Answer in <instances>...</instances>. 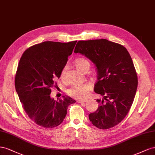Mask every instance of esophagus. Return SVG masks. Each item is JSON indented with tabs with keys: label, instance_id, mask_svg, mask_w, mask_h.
<instances>
[{
	"label": "esophagus",
	"instance_id": "obj_1",
	"mask_svg": "<svg viewBox=\"0 0 155 155\" xmlns=\"http://www.w3.org/2000/svg\"><path fill=\"white\" fill-rule=\"evenodd\" d=\"M86 100H78L77 102L79 103H84L86 102Z\"/></svg>",
	"mask_w": 155,
	"mask_h": 155
}]
</instances>
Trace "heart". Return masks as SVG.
Wrapping results in <instances>:
<instances>
[{
    "label": "heart",
    "instance_id": "1",
    "mask_svg": "<svg viewBox=\"0 0 155 155\" xmlns=\"http://www.w3.org/2000/svg\"><path fill=\"white\" fill-rule=\"evenodd\" d=\"M74 64L77 68L82 72H85L89 69L90 67V61L85 58H78L74 61ZM66 71V67L63 68L61 71L60 77L63 78ZM91 89V85L90 83H82L74 84L69 87L68 93V94L77 99H84L87 97L88 93Z\"/></svg>",
    "mask_w": 155,
    "mask_h": 155
}]
</instances>
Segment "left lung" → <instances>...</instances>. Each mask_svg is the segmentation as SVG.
Listing matches in <instances>:
<instances>
[{
  "instance_id": "8db88e82",
  "label": "left lung",
  "mask_w": 155,
  "mask_h": 155,
  "mask_svg": "<svg viewBox=\"0 0 155 155\" xmlns=\"http://www.w3.org/2000/svg\"><path fill=\"white\" fill-rule=\"evenodd\" d=\"M74 52L81 53L97 69L94 91L103 96L99 107L89 115L92 124L108 129L119 124L129 112L138 86V77L127 48L105 39L78 41Z\"/></svg>"
}]
</instances>
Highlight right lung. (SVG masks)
<instances>
[{"label": "right lung", "mask_w": 155, "mask_h": 155, "mask_svg": "<svg viewBox=\"0 0 155 155\" xmlns=\"http://www.w3.org/2000/svg\"><path fill=\"white\" fill-rule=\"evenodd\" d=\"M76 43L44 41L27 48L19 60L15 77L16 91L31 120L46 129L61 124L69 106L76 102L65 96L55 101L50 95Z\"/></svg>", "instance_id": "add662e5"}]
</instances>
